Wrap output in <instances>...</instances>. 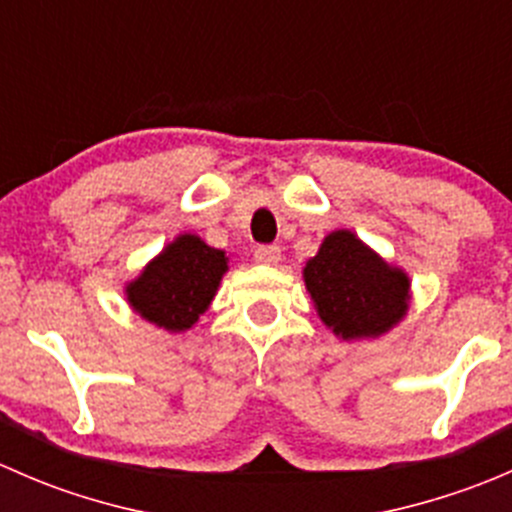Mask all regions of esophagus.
<instances>
[{"mask_svg": "<svg viewBox=\"0 0 512 512\" xmlns=\"http://www.w3.org/2000/svg\"><path fill=\"white\" fill-rule=\"evenodd\" d=\"M282 257V250L277 245H260L255 250V260L262 265H277Z\"/></svg>", "mask_w": 512, "mask_h": 512, "instance_id": "obj_1", "label": "esophagus"}]
</instances>
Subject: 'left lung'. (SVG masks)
<instances>
[{
    "label": "left lung",
    "instance_id": "8db88e82",
    "mask_svg": "<svg viewBox=\"0 0 512 512\" xmlns=\"http://www.w3.org/2000/svg\"><path fill=\"white\" fill-rule=\"evenodd\" d=\"M304 285L322 322L342 339L379 337L409 309V277L349 230L324 237L304 267Z\"/></svg>",
    "mask_w": 512,
    "mask_h": 512
}]
</instances>
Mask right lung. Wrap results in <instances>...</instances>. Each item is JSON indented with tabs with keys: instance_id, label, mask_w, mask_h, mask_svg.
<instances>
[{
	"instance_id": "add662e5",
	"label": "right lung",
	"mask_w": 512,
	"mask_h": 512,
	"mask_svg": "<svg viewBox=\"0 0 512 512\" xmlns=\"http://www.w3.org/2000/svg\"><path fill=\"white\" fill-rule=\"evenodd\" d=\"M227 270L223 250L180 235L126 287L131 307L156 327L185 332L210 307Z\"/></svg>"
}]
</instances>
